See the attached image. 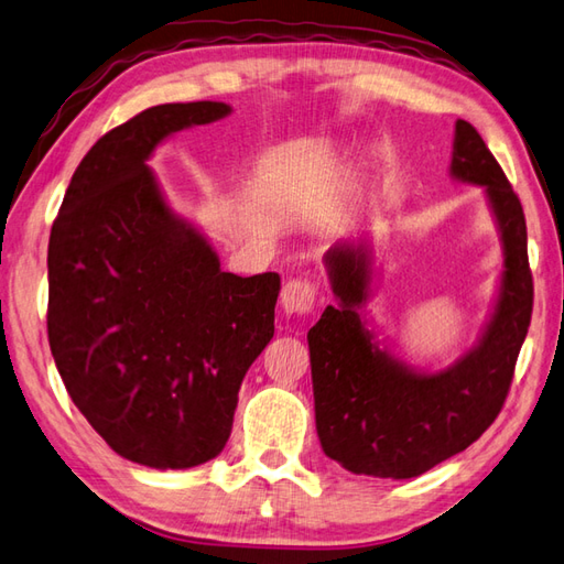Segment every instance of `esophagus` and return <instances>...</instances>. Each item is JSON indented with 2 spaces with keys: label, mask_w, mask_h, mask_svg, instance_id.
Masks as SVG:
<instances>
[{
  "label": "esophagus",
  "mask_w": 564,
  "mask_h": 564,
  "mask_svg": "<svg viewBox=\"0 0 564 564\" xmlns=\"http://www.w3.org/2000/svg\"><path fill=\"white\" fill-rule=\"evenodd\" d=\"M315 285L303 279L289 281L281 291V310L285 315H310L315 310Z\"/></svg>",
  "instance_id": "esophagus-1"
}]
</instances>
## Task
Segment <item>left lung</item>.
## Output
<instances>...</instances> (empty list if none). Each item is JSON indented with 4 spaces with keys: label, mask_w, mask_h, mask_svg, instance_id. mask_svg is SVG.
Instances as JSON below:
<instances>
[{
    "label": "left lung",
    "mask_w": 564,
    "mask_h": 564,
    "mask_svg": "<svg viewBox=\"0 0 564 564\" xmlns=\"http://www.w3.org/2000/svg\"><path fill=\"white\" fill-rule=\"evenodd\" d=\"M448 174L482 186L505 257L480 337L451 366L414 368L378 339L366 315L378 273L370 239L337 242L322 259L337 305H327L307 332L317 436L327 458L356 475L410 480L480 438L507 400L531 325L521 200L467 121H455Z\"/></svg>",
    "instance_id": "obj_1"
}]
</instances>
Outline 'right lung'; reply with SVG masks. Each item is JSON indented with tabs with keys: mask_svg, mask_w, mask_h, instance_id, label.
Instances as JSON below:
<instances>
[{
	"mask_svg": "<svg viewBox=\"0 0 564 564\" xmlns=\"http://www.w3.org/2000/svg\"><path fill=\"white\" fill-rule=\"evenodd\" d=\"M223 101L162 104L113 128L77 172L47 245V341L72 402L126 460L186 470L218 455L237 392L273 337L281 275L227 273L148 160Z\"/></svg>",
	"mask_w": 564,
	"mask_h": 564,
	"instance_id": "obj_1",
	"label": "right lung"
}]
</instances>
